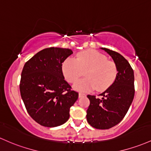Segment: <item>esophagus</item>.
<instances>
[{
    "label": "esophagus",
    "mask_w": 151,
    "mask_h": 151,
    "mask_svg": "<svg viewBox=\"0 0 151 151\" xmlns=\"http://www.w3.org/2000/svg\"><path fill=\"white\" fill-rule=\"evenodd\" d=\"M84 96H85V94L82 93V92H79V98H80V97H84Z\"/></svg>",
    "instance_id": "obj_1"
}]
</instances>
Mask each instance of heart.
<instances>
[{"mask_svg":"<svg viewBox=\"0 0 151 151\" xmlns=\"http://www.w3.org/2000/svg\"><path fill=\"white\" fill-rule=\"evenodd\" d=\"M62 71L70 83H75L84 73V78L74 86L80 92H89L95 89L104 91L115 82L117 74V66L107 60L103 54L96 51H84L77 56V60L68 59L64 62Z\"/></svg>","mask_w":151,"mask_h":151,"instance_id":"obj_1","label":"heart"}]
</instances>
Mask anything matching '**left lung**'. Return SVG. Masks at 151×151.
Returning <instances> with one entry per match:
<instances>
[{
	"label": "left lung",
	"mask_w": 151,
	"mask_h": 151,
	"mask_svg": "<svg viewBox=\"0 0 151 151\" xmlns=\"http://www.w3.org/2000/svg\"><path fill=\"white\" fill-rule=\"evenodd\" d=\"M101 49L113 59L117 74L113 84L100 94L102 98L87 95L90 104L87 110V120L94 128L106 130L121 121L131 105L135 94L134 72L121 54L106 48Z\"/></svg>",
	"instance_id": "8db88e82"
}]
</instances>
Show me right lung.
I'll return each instance as SVG.
<instances>
[{"label":"right lung","mask_w":151,"mask_h":151,"mask_svg":"<svg viewBox=\"0 0 151 151\" xmlns=\"http://www.w3.org/2000/svg\"><path fill=\"white\" fill-rule=\"evenodd\" d=\"M73 54L69 49L51 47L36 54L21 72L20 92L29 115L44 127L62 125L79 94L71 90L62 72V63Z\"/></svg>","instance_id":"add662e5"}]
</instances>
